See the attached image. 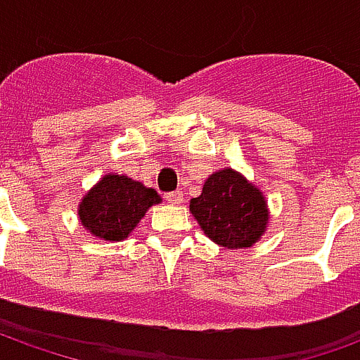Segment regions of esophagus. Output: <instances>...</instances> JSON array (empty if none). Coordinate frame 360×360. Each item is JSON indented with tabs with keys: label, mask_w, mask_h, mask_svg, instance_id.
<instances>
[{
	"label": "esophagus",
	"mask_w": 360,
	"mask_h": 360,
	"mask_svg": "<svg viewBox=\"0 0 360 360\" xmlns=\"http://www.w3.org/2000/svg\"><path fill=\"white\" fill-rule=\"evenodd\" d=\"M165 200H167L169 204H181L183 202V193H181V191L167 193V195H165Z\"/></svg>",
	"instance_id": "34e87169"
}]
</instances>
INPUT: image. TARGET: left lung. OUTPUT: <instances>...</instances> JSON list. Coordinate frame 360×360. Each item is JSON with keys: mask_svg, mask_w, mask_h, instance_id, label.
I'll return each instance as SVG.
<instances>
[{"mask_svg": "<svg viewBox=\"0 0 360 360\" xmlns=\"http://www.w3.org/2000/svg\"><path fill=\"white\" fill-rule=\"evenodd\" d=\"M188 208L206 237L226 249L252 247L270 218L264 195L231 167L212 173Z\"/></svg>", "mask_w": 360, "mask_h": 360, "instance_id": "8db88e82", "label": "left lung"}]
</instances>
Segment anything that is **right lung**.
I'll use <instances>...</instances> for the list:
<instances>
[{
	"instance_id": "obj_1",
	"label": "right lung",
	"mask_w": 360,
	"mask_h": 360,
	"mask_svg": "<svg viewBox=\"0 0 360 360\" xmlns=\"http://www.w3.org/2000/svg\"><path fill=\"white\" fill-rule=\"evenodd\" d=\"M162 200L154 188L127 175L108 173L82 196L79 218L84 229L103 241H123L150 206Z\"/></svg>"
}]
</instances>
